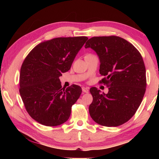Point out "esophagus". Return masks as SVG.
Listing matches in <instances>:
<instances>
[{
  "label": "esophagus",
  "mask_w": 159,
  "mask_h": 159,
  "mask_svg": "<svg viewBox=\"0 0 159 159\" xmlns=\"http://www.w3.org/2000/svg\"><path fill=\"white\" fill-rule=\"evenodd\" d=\"M82 90L83 93H88L89 92V88H87V87H83L82 88Z\"/></svg>",
  "instance_id": "obj_1"
}]
</instances>
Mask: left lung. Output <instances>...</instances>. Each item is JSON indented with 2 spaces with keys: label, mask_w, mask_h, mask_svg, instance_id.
I'll use <instances>...</instances> for the list:
<instances>
[{
  "label": "left lung",
  "mask_w": 159,
  "mask_h": 159,
  "mask_svg": "<svg viewBox=\"0 0 159 159\" xmlns=\"http://www.w3.org/2000/svg\"><path fill=\"white\" fill-rule=\"evenodd\" d=\"M85 48L98 55L102 82L109 87L101 93L97 88L90 89L93 100L89 113L93 120L107 127H116L127 122L135 114L146 90V69L140 53L123 38L93 37Z\"/></svg>",
  "instance_id": "obj_1"
}]
</instances>
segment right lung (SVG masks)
Wrapping results in <instances>:
<instances>
[{
	"label": "right lung",
	"mask_w": 159,
	"mask_h": 159,
	"mask_svg": "<svg viewBox=\"0 0 159 159\" xmlns=\"http://www.w3.org/2000/svg\"><path fill=\"white\" fill-rule=\"evenodd\" d=\"M87 40L85 36L55 38L36 45L25 58L20 69V93L36 121L57 126L69 119L82 90L76 85L64 90L59 77L71 69Z\"/></svg>",
	"instance_id": "obj_1"
}]
</instances>
